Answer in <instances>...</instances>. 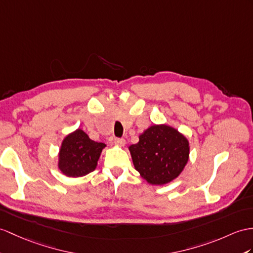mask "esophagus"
I'll return each mask as SVG.
<instances>
[{
    "label": "esophagus",
    "mask_w": 253,
    "mask_h": 253,
    "mask_svg": "<svg viewBox=\"0 0 253 253\" xmlns=\"http://www.w3.org/2000/svg\"><path fill=\"white\" fill-rule=\"evenodd\" d=\"M115 144L119 147H123L126 145V140L123 138H115Z\"/></svg>",
    "instance_id": "esophagus-1"
}]
</instances>
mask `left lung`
<instances>
[{"instance_id": "1", "label": "left lung", "mask_w": 253, "mask_h": 253, "mask_svg": "<svg viewBox=\"0 0 253 253\" xmlns=\"http://www.w3.org/2000/svg\"><path fill=\"white\" fill-rule=\"evenodd\" d=\"M128 147L134 168L140 177L155 186L166 184L179 176L190 157L188 138L168 125H153Z\"/></svg>"}]
</instances>
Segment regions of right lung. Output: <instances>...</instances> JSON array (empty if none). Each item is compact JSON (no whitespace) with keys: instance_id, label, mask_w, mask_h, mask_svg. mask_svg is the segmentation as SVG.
<instances>
[{"instance_id":"1","label":"right lung","mask_w":253,"mask_h":253,"mask_svg":"<svg viewBox=\"0 0 253 253\" xmlns=\"http://www.w3.org/2000/svg\"><path fill=\"white\" fill-rule=\"evenodd\" d=\"M106 145L90 139L82 128L67 134L59 149L58 169L66 177L77 178L93 171Z\"/></svg>"}]
</instances>
